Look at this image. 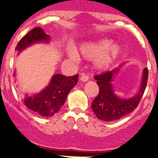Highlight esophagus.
<instances>
[{
  "label": "esophagus",
  "mask_w": 158,
  "mask_h": 158,
  "mask_svg": "<svg viewBox=\"0 0 158 158\" xmlns=\"http://www.w3.org/2000/svg\"><path fill=\"white\" fill-rule=\"evenodd\" d=\"M80 80L81 81H83V82H85V81H87L89 80V77L87 75H85L84 73H82L81 76Z\"/></svg>",
  "instance_id": "34e87169"
}]
</instances>
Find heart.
<instances>
[{"label":"heart","instance_id":"1","mask_svg":"<svg viewBox=\"0 0 158 158\" xmlns=\"http://www.w3.org/2000/svg\"><path fill=\"white\" fill-rule=\"evenodd\" d=\"M122 50L120 44L113 43L111 39H101L94 42H89L80 47L81 54L85 59H94V67L99 70H105L113 64ZM69 56L73 60L77 59L74 50L69 51Z\"/></svg>","mask_w":158,"mask_h":158}]
</instances>
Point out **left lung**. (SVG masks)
<instances>
[{"instance_id":"1","label":"left lung","mask_w":158,"mask_h":158,"mask_svg":"<svg viewBox=\"0 0 158 158\" xmlns=\"http://www.w3.org/2000/svg\"><path fill=\"white\" fill-rule=\"evenodd\" d=\"M122 66L123 64L112 71L94 77L99 85V92L92 102L91 108L99 119L105 122L118 120L133 112L137 108L147 85L148 72L145 68L142 73L140 86L137 93L131 98H122L117 95L113 87V81Z\"/></svg>"}]
</instances>
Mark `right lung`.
I'll return each mask as SVG.
<instances>
[{"mask_svg": "<svg viewBox=\"0 0 158 158\" xmlns=\"http://www.w3.org/2000/svg\"><path fill=\"white\" fill-rule=\"evenodd\" d=\"M50 36L41 27H35L27 32L16 46L19 54L36 43H49ZM15 77V72L14 73ZM78 81V75L66 77L53 75L47 86L37 94H25L23 103L27 108L41 117H51L59 112L66 101L67 96Z\"/></svg>", "mask_w": 158, "mask_h": 158, "instance_id": "add662e5", "label": "right lung"}]
</instances>
